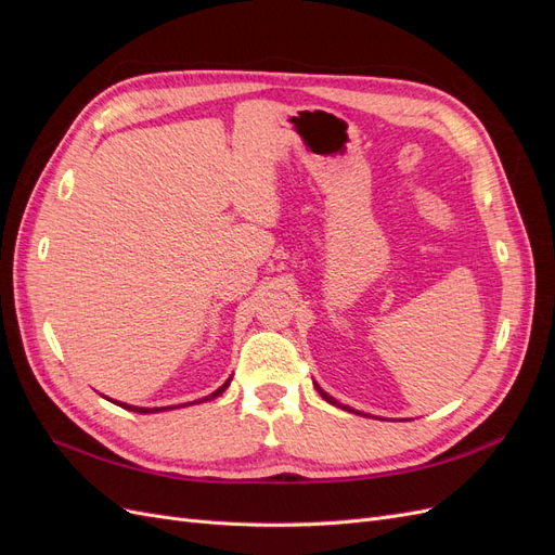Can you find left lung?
<instances>
[{"mask_svg": "<svg viewBox=\"0 0 555 555\" xmlns=\"http://www.w3.org/2000/svg\"><path fill=\"white\" fill-rule=\"evenodd\" d=\"M317 386V391H319V396H322L326 402H331V405H335V408H343V410H347V412H354V410H351V408H347V405H340V402L338 400H335L333 396H328L324 389H322V386H319V384H314ZM357 414H361V412H357Z\"/></svg>", "mask_w": 555, "mask_h": 555, "instance_id": "obj_1", "label": "left lung"}]
</instances>
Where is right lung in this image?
Segmentation results:
<instances>
[{"instance_id":"right-lung-1","label":"right lung","mask_w":555,"mask_h":555,"mask_svg":"<svg viewBox=\"0 0 555 555\" xmlns=\"http://www.w3.org/2000/svg\"><path fill=\"white\" fill-rule=\"evenodd\" d=\"M229 384H231V377H229V379H227V382L220 386V389L212 391V393H210V396H206V398H201L198 402H204V400H212V398H217V396H222ZM115 405H120V408H125V410H131V412H139V414H153V412L173 410V408H133V405H127V402H115ZM182 405H184V402H182ZM190 405H192V402H190ZM178 408H180V405H178Z\"/></svg>"}]
</instances>
